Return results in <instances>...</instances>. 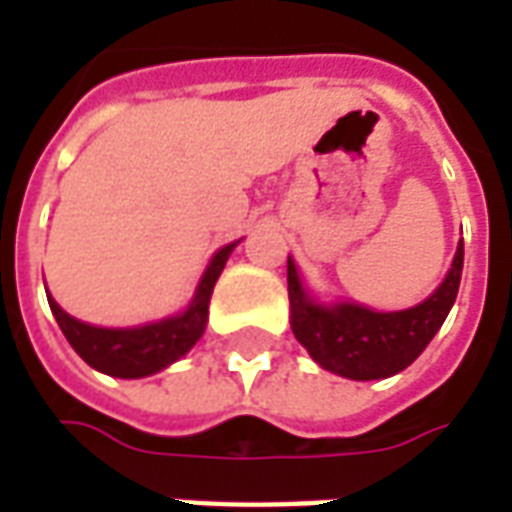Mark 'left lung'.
<instances>
[{
	"label": "left lung",
	"instance_id": "8db88e82",
	"mask_svg": "<svg viewBox=\"0 0 512 512\" xmlns=\"http://www.w3.org/2000/svg\"><path fill=\"white\" fill-rule=\"evenodd\" d=\"M463 271V241L452 268L428 299L400 312H373L362 304L323 307L301 285L296 263L288 257L290 329L310 356L337 376L376 381L406 370L450 315Z\"/></svg>",
	"mask_w": 512,
	"mask_h": 512
}]
</instances>
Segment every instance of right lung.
<instances>
[{
    "label": "right lung",
    "instance_id": "right-lung-1",
    "mask_svg": "<svg viewBox=\"0 0 512 512\" xmlns=\"http://www.w3.org/2000/svg\"><path fill=\"white\" fill-rule=\"evenodd\" d=\"M235 244L222 246L211 257V263L205 268L200 285H197V293H194L186 312L164 318V321L145 323V326H134V329H101V326H90V323L71 318L46 293L49 307L73 351L82 356L87 365L95 367L98 373L115 378L153 376V373L164 370L172 362H178L180 356L189 354L194 343L202 337L205 323H208V304H211L213 285L222 274L224 263H227Z\"/></svg>",
    "mask_w": 512,
    "mask_h": 512
}]
</instances>
